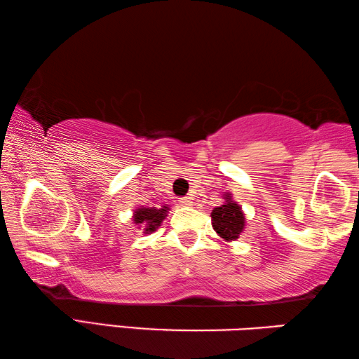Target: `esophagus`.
I'll return each instance as SVG.
<instances>
[{
    "label": "esophagus",
    "mask_w": 359,
    "mask_h": 359,
    "mask_svg": "<svg viewBox=\"0 0 359 359\" xmlns=\"http://www.w3.org/2000/svg\"><path fill=\"white\" fill-rule=\"evenodd\" d=\"M178 202L181 203V206H192V197H181Z\"/></svg>",
    "instance_id": "obj_1"
}]
</instances>
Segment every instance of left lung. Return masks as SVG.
<instances>
[{"instance_id":"8db88e82","label":"left lung","mask_w":359,"mask_h":359,"mask_svg":"<svg viewBox=\"0 0 359 359\" xmlns=\"http://www.w3.org/2000/svg\"><path fill=\"white\" fill-rule=\"evenodd\" d=\"M211 221L212 229H215L216 233L224 238L225 241L238 240L241 231L244 230V225H246V219H244L241 206L231 200L230 194L225 196L224 205L212 210Z\"/></svg>"}]
</instances>
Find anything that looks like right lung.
<instances>
[{
	"label": "right lung",
	"mask_w": 359,
	"mask_h": 359,
	"mask_svg": "<svg viewBox=\"0 0 359 359\" xmlns=\"http://www.w3.org/2000/svg\"><path fill=\"white\" fill-rule=\"evenodd\" d=\"M168 206H162V208H147V206H142L134 211V224L138 225V229H143V233H153L156 229L162 224L163 219H165L168 212Z\"/></svg>",
	"instance_id": "right-lung-1"
}]
</instances>
